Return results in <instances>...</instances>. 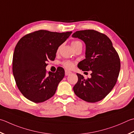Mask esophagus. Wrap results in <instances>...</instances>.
Returning <instances> with one entry per match:
<instances>
[{
	"instance_id": "esophagus-1",
	"label": "esophagus",
	"mask_w": 134,
	"mask_h": 134,
	"mask_svg": "<svg viewBox=\"0 0 134 134\" xmlns=\"http://www.w3.org/2000/svg\"><path fill=\"white\" fill-rule=\"evenodd\" d=\"M71 73H72V72H71V71H68V70H65V75H66V76L71 74Z\"/></svg>"
}]
</instances>
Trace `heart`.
I'll list each match as a JSON object with an SVG mask.
<instances>
[{"label":"heart","mask_w":134,"mask_h":134,"mask_svg":"<svg viewBox=\"0 0 134 134\" xmlns=\"http://www.w3.org/2000/svg\"><path fill=\"white\" fill-rule=\"evenodd\" d=\"M82 44V43H81V42L78 41H72L71 42V45L72 47H74L76 45H78V44ZM62 64L63 65L64 67L69 69H71V68L73 67V63L71 61H69V60L64 61L62 63Z\"/></svg>","instance_id":"heart-1"}]
</instances>
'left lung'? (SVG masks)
I'll list each match as a JSON object with an SVG mask.
<instances>
[{
    "label": "left lung",
    "mask_w": 134,
    "mask_h": 134,
    "mask_svg": "<svg viewBox=\"0 0 134 134\" xmlns=\"http://www.w3.org/2000/svg\"><path fill=\"white\" fill-rule=\"evenodd\" d=\"M82 40L86 45L85 59L78 67L91 71V78L85 79L77 73L78 80L73 87L74 93L82 100L95 103L104 99L117 82L120 60L111 41L104 34L93 30L78 31L72 35Z\"/></svg>",
    "instance_id": "obj_1"
}]
</instances>
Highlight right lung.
<instances>
[{"label":"right lung","mask_w":134,"mask_h":134,"mask_svg":"<svg viewBox=\"0 0 134 134\" xmlns=\"http://www.w3.org/2000/svg\"><path fill=\"white\" fill-rule=\"evenodd\" d=\"M72 32H56L39 30L20 39L13 57V73L18 90L35 103H41L53 96L64 78V70L47 73L49 60L53 61L59 47Z\"/></svg>","instance_id":"1"}]
</instances>
